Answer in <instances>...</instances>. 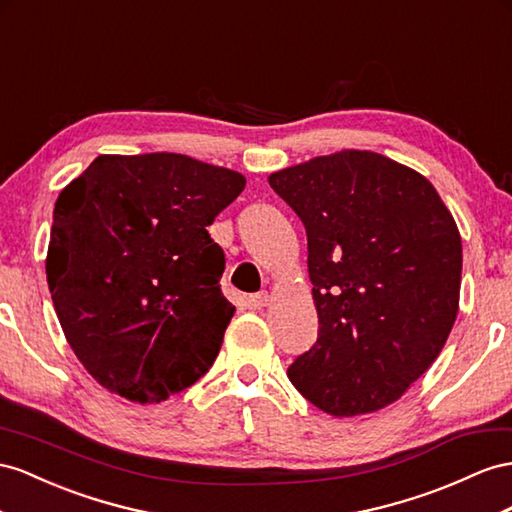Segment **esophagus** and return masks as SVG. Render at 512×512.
<instances>
[{"label":"esophagus","mask_w":512,"mask_h":512,"mask_svg":"<svg viewBox=\"0 0 512 512\" xmlns=\"http://www.w3.org/2000/svg\"><path fill=\"white\" fill-rule=\"evenodd\" d=\"M246 305H248V309H255V311L264 309V307L270 305V294L268 292H259V294L248 296L246 298Z\"/></svg>","instance_id":"34e87169"}]
</instances>
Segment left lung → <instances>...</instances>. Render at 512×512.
Wrapping results in <instances>:
<instances>
[{"label":"left lung","instance_id":"8db88e82","mask_svg":"<svg viewBox=\"0 0 512 512\" xmlns=\"http://www.w3.org/2000/svg\"><path fill=\"white\" fill-rule=\"evenodd\" d=\"M268 181L307 229L320 322L287 376L333 417L385 409L456 320L463 246L450 209L424 175L374 151L320 155Z\"/></svg>","mask_w":512,"mask_h":512}]
</instances>
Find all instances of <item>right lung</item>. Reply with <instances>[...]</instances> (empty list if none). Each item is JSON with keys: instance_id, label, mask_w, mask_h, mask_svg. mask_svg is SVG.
Masks as SVG:
<instances>
[{"instance_id": "right-lung-1", "label": "right lung", "mask_w": 512, "mask_h": 512, "mask_svg": "<svg viewBox=\"0 0 512 512\" xmlns=\"http://www.w3.org/2000/svg\"><path fill=\"white\" fill-rule=\"evenodd\" d=\"M246 186L181 153L99 155L58 196L45 270L60 326L95 381L157 404L212 368L235 307L207 227Z\"/></svg>"}]
</instances>
